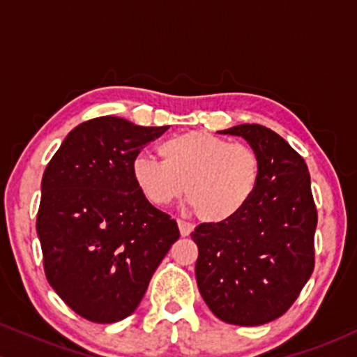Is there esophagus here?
Wrapping results in <instances>:
<instances>
[{
    "label": "esophagus",
    "instance_id": "34e87169",
    "mask_svg": "<svg viewBox=\"0 0 357 357\" xmlns=\"http://www.w3.org/2000/svg\"><path fill=\"white\" fill-rule=\"evenodd\" d=\"M178 227H179V233H181V236H188L192 231V225L184 220H178Z\"/></svg>",
    "mask_w": 357,
    "mask_h": 357
}]
</instances>
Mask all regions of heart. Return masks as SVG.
Wrapping results in <instances>:
<instances>
[{
	"instance_id": "b5f03b06",
	"label": "heart",
	"mask_w": 357,
	"mask_h": 357,
	"mask_svg": "<svg viewBox=\"0 0 357 357\" xmlns=\"http://www.w3.org/2000/svg\"><path fill=\"white\" fill-rule=\"evenodd\" d=\"M162 161L139 154L132 178L147 202L167 206L186 195L192 211L204 223H225L252 202L260 186L261 161L253 147L190 130L162 141Z\"/></svg>"
}]
</instances>
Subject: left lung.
<instances>
[{"mask_svg":"<svg viewBox=\"0 0 357 357\" xmlns=\"http://www.w3.org/2000/svg\"><path fill=\"white\" fill-rule=\"evenodd\" d=\"M223 134L247 139L260 155L261 179L240 215L191 233L196 282L221 321L261 326L284 315L312 275L317 208L304 158L284 137L258 124Z\"/></svg>","mask_w":357,"mask_h":357,"instance_id":"left-lung-1","label":"left lung"}]
</instances>
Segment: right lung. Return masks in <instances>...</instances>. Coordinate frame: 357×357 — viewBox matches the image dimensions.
Here are the masks:
<instances>
[{"label":"right lung","instance_id":"right-lung-1","mask_svg":"<svg viewBox=\"0 0 357 357\" xmlns=\"http://www.w3.org/2000/svg\"><path fill=\"white\" fill-rule=\"evenodd\" d=\"M169 126L104 116L65 137L42 178L36 233L48 284L73 312L110 324L137 309L178 223L146 199L132 161Z\"/></svg>","mask_w":357,"mask_h":357}]
</instances>
